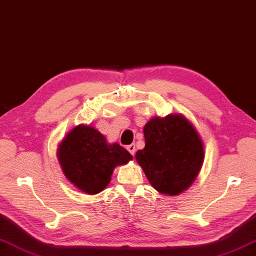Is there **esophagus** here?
<instances>
[{
	"label": "esophagus",
	"mask_w": 256,
	"mask_h": 256,
	"mask_svg": "<svg viewBox=\"0 0 256 256\" xmlns=\"http://www.w3.org/2000/svg\"><path fill=\"white\" fill-rule=\"evenodd\" d=\"M128 151L130 152V153H131L132 155H134L135 154V150H136V148H135V144H131V145H128Z\"/></svg>",
	"instance_id": "1"
}]
</instances>
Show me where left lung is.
Instances as JSON below:
<instances>
[{
  "instance_id": "obj_1",
  "label": "left lung",
  "mask_w": 256,
  "mask_h": 256,
  "mask_svg": "<svg viewBox=\"0 0 256 256\" xmlns=\"http://www.w3.org/2000/svg\"><path fill=\"white\" fill-rule=\"evenodd\" d=\"M145 148L135 154L152 186L165 195H178L191 186L204 161L203 142L182 114L153 118L143 128Z\"/></svg>"
}]
</instances>
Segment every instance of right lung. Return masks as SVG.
Returning <instances> with one entry per match:
<instances>
[{
    "label": "right lung",
    "mask_w": 256,
    "mask_h": 256,
    "mask_svg": "<svg viewBox=\"0 0 256 256\" xmlns=\"http://www.w3.org/2000/svg\"><path fill=\"white\" fill-rule=\"evenodd\" d=\"M133 156L120 144H108L103 134L90 125H78L58 144V160L70 182L88 194L108 186L113 170Z\"/></svg>",
    "instance_id": "obj_1"
}]
</instances>
